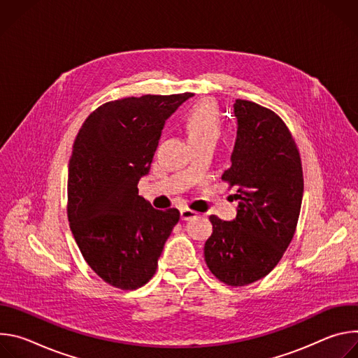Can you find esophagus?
<instances>
[{"instance_id": "34e87169", "label": "esophagus", "mask_w": 358, "mask_h": 358, "mask_svg": "<svg viewBox=\"0 0 358 358\" xmlns=\"http://www.w3.org/2000/svg\"><path fill=\"white\" fill-rule=\"evenodd\" d=\"M180 214H181V220L182 221H188V220H192V218L198 217V213H195L192 210H188V208H182L180 211Z\"/></svg>"}]
</instances>
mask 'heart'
I'll use <instances>...</instances> for the list:
<instances>
[{
  "label": "heart",
  "mask_w": 358,
  "mask_h": 358,
  "mask_svg": "<svg viewBox=\"0 0 358 358\" xmlns=\"http://www.w3.org/2000/svg\"><path fill=\"white\" fill-rule=\"evenodd\" d=\"M184 127L192 144L206 140L217 141L221 133L218 109L211 101H199L187 112Z\"/></svg>",
  "instance_id": "1"
}]
</instances>
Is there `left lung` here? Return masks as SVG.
I'll return each mask as SVG.
<instances>
[{
	"instance_id": "left-lung-1",
	"label": "left lung",
	"mask_w": 358,
	"mask_h": 358,
	"mask_svg": "<svg viewBox=\"0 0 358 358\" xmlns=\"http://www.w3.org/2000/svg\"><path fill=\"white\" fill-rule=\"evenodd\" d=\"M238 123L231 167L222 174L236 187V218L211 215L213 235L203 257L213 275L228 286L265 278L293 239L303 198L297 145L285 122L271 109L236 99Z\"/></svg>"
}]
</instances>
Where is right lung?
<instances>
[{
    "label": "right lung",
    "instance_id": "add662e5",
    "mask_svg": "<svg viewBox=\"0 0 358 358\" xmlns=\"http://www.w3.org/2000/svg\"><path fill=\"white\" fill-rule=\"evenodd\" d=\"M191 97L144 94L99 106L82 124L69 162L68 220L87 265L122 290L145 285L173 228L176 208L155 210L138 195L166 120Z\"/></svg>",
    "mask_w": 358,
    "mask_h": 358
}]
</instances>
